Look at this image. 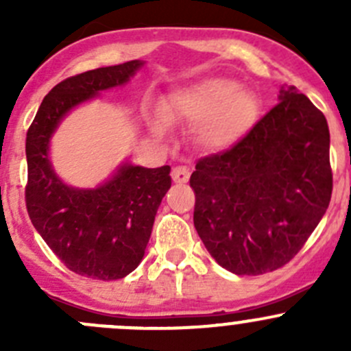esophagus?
Here are the masks:
<instances>
[{
  "label": "esophagus",
  "mask_w": 351,
  "mask_h": 351,
  "mask_svg": "<svg viewBox=\"0 0 351 351\" xmlns=\"http://www.w3.org/2000/svg\"><path fill=\"white\" fill-rule=\"evenodd\" d=\"M171 176L175 183H186L190 178V169L186 166H176V168H173Z\"/></svg>",
  "instance_id": "esophagus-1"
}]
</instances>
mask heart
<instances>
[{
  "label": "heart",
  "instance_id": "obj_1",
  "mask_svg": "<svg viewBox=\"0 0 351 351\" xmlns=\"http://www.w3.org/2000/svg\"><path fill=\"white\" fill-rule=\"evenodd\" d=\"M168 112L193 127V139L210 153H222L239 143L258 119L260 104L256 95L231 77L210 76L173 91L168 98ZM168 120L158 115L153 130L166 132Z\"/></svg>",
  "mask_w": 351,
  "mask_h": 351
}]
</instances>
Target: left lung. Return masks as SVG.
<instances>
[{
    "label": "left lung",
    "mask_w": 351,
    "mask_h": 351,
    "mask_svg": "<svg viewBox=\"0 0 351 351\" xmlns=\"http://www.w3.org/2000/svg\"><path fill=\"white\" fill-rule=\"evenodd\" d=\"M278 101L241 143L200 159L190 176L198 236L236 275L289 263L331 200L326 117L293 86H282Z\"/></svg>",
    "instance_id": "left-lung-1"
}]
</instances>
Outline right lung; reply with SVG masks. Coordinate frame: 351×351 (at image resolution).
<instances>
[{"instance_id": "obj_1", "label": "right lung", "mask_w": 351, "mask_h": 351, "mask_svg": "<svg viewBox=\"0 0 351 351\" xmlns=\"http://www.w3.org/2000/svg\"><path fill=\"white\" fill-rule=\"evenodd\" d=\"M144 64L136 59L67 77L42 100L27 132L30 221L56 256L83 277L117 280L139 267L156 212L171 186V168H144L125 159L100 185L80 189L56 171L52 137L73 110L101 91L125 86Z\"/></svg>"}]
</instances>
